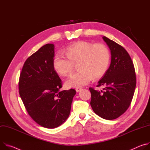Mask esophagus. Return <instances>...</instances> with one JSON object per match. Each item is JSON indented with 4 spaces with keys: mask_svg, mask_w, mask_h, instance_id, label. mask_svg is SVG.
Masks as SVG:
<instances>
[{
    "mask_svg": "<svg viewBox=\"0 0 150 150\" xmlns=\"http://www.w3.org/2000/svg\"><path fill=\"white\" fill-rule=\"evenodd\" d=\"M81 90H82V89H81V88H77V89H76V92H79L81 91Z\"/></svg>",
    "mask_w": 150,
    "mask_h": 150,
    "instance_id": "34e87169",
    "label": "esophagus"
}]
</instances>
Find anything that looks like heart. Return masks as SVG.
Segmentation results:
<instances>
[{"instance_id":"heart-1","label":"heart","mask_w":150,"mask_h":150,"mask_svg":"<svg viewBox=\"0 0 150 150\" xmlns=\"http://www.w3.org/2000/svg\"><path fill=\"white\" fill-rule=\"evenodd\" d=\"M64 54H57L53 60L55 71L62 76L69 75L78 63L77 72L71 74L65 81L67 88H80L91 81L93 76L99 78L107 70L110 54L108 47L103 44L93 45L86 41H79L69 46Z\"/></svg>"}]
</instances>
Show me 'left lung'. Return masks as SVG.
Listing matches in <instances>:
<instances>
[{"mask_svg": "<svg viewBox=\"0 0 150 150\" xmlns=\"http://www.w3.org/2000/svg\"><path fill=\"white\" fill-rule=\"evenodd\" d=\"M103 40L111 52V64L98 86H104L103 91L89 88L91 105L99 117L106 120L119 117L129 108L136 87V75L134 64L125 49L105 36Z\"/></svg>", "mask_w": 150, "mask_h": 150, "instance_id": "1", "label": "left lung"}]
</instances>
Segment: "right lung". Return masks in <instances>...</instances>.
Wrapping results in <instances>:
<instances>
[{
  "mask_svg": "<svg viewBox=\"0 0 150 150\" xmlns=\"http://www.w3.org/2000/svg\"><path fill=\"white\" fill-rule=\"evenodd\" d=\"M54 45L47 43L28 57L19 80V93L30 117L39 125L57 127L68 119L76 91H59L62 81L55 71Z\"/></svg>",
  "mask_w": 150,
  "mask_h": 150,
  "instance_id": "1",
  "label": "right lung"
}]
</instances>
